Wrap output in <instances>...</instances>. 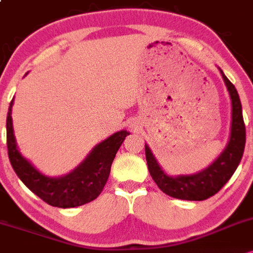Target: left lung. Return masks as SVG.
<instances>
[{
    "mask_svg": "<svg viewBox=\"0 0 253 253\" xmlns=\"http://www.w3.org/2000/svg\"><path fill=\"white\" fill-rule=\"evenodd\" d=\"M220 70L223 82L232 104L231 132L225 149L218 157L203 171L188 175H169L158 163L148 144L146 147V159L150 175L157 183L159 189L171 197L185 201H204L220 191L221 188L229 180L240 164L245 148L246 132L243 119L241 103L235 89L222 70Z\"/></svg>",
    "mask_w": 253,
    "mask_h": 253,
    "instance_id": "left-lung-1",
    "label": "left lung"
}]
</instances>
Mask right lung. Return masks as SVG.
Here are the masks:
<instances>
[{
    "label": "right lung",
    "mask_w": 253,
    "mask_h": 253,
    "mask_svg": "<svg viewBox=\"0 0 253 253\" xmlns=\"http://www.w3.org/2000/svg\"><path fill=\"white\" fill-rule=\"evenodd\" d=\"M13 104L14 99L7 116L8 155L22 183L44 202L58 208H74L95 200L109 179L116 153L130 132L121 130L96 144L87 158L68 174L47 177L20 153L13 129Z\"/></svg>",
    "instance_id": "1"
}]
</instances>
